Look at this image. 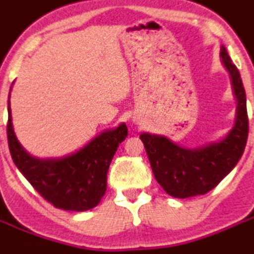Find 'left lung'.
<instances>
[{
  "mask_svg": "<svg viewBox=\"0 0 254 254\" xmlns=\"http://www.w3.org/2000/svg\"><path fill=\"white\" fill-rule=\"evenodd\" d=\"M221 58L230 73L236 98L235 124L222 140L197 148H185L163 135L148 133L139 135L153 176L165 192L173 197L186 199L209 192L235 168L246 148L248 139L246 90L239 71L225 46H221Z\"/></svg>",
  "mask_w": 254,
  "mask_h": 254,
  "instance_id": "obj_1",
  "label": "left lung"
}]
</instances>
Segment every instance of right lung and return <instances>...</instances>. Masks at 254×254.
Masks as SVG:
<instances>
[{
	"instance_id": "right-lung-1",
	"label": "right lung",
	"mask_w": 254,
	"mask_h": 254,
	"mask_svg": "<svg viewBox=\"0 0 254 254\" xmlns=\"http://www.w3.org/2000/svg\"><path fill=\"white\" fill-rule=\"evenodd\" d=\"M11 90V89H10ZM7 140L15 165L33 189L55 208L84 212L99 204L107 189V173L117 147L127 135L125 124L104 130L77 152L61 159H37L19 143L8 99Z\"/></svg>"
}]
</instances>
